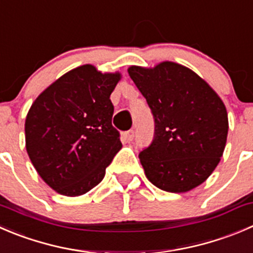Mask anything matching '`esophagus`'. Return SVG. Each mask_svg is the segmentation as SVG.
I'll use <instances>...</instances> for the list:
<instances>
[{
	"instance_id": "esophagus-1",
	"label": "esophagus",
	"mask_w": 253,
	"mask_h": 253,
	"mask_svg": "<svg viewBox=\"0 0 253 253\" xmlns=\"http://www.w3.org/2000/svg\"><path fill=\"white\" fill-rule=\"evenodd\" d=\"M125 138H126V141H128V142L133 141V138H134V131H133V129H129V131H127L126 133H125Z\"/></svg>"
}]
</instances>
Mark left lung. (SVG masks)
I'll return each mask as SVG.
<instances>
[{"mask_svg":"<svg viewBox=\"0 0 253 253\" xmlns=\"http://www.w3.org/2000/svg\"><path fill=\"white\" fill-rule=\"evenodd\" d=\"M128 74L154 119L153 141L138 156L148 180L169 193L204 183L226 144L229 120L222 100L199 75L173 61L131 67Z\"/></svg>","mask_w":253,"mask_h":253,"instance_id":"8db88e82","label":"left lung"}]
</instances>
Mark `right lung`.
I'll return each instance as SVG.
<instances>
[{"label":"right lung","instance_id":"add662e5","mask_svg":"<svg viewBox=\"0 0 253 253\" xmlns=\"http://www.w3.org/2000/svg\"><path fill=\"white\" fill-rule=\"evenodd\" d=\"M120 79V73L102 74L94 65H82L32 104L24 125L27 153L59 194L78 197L91 190L121 149L110 100Z\"/></svg>","mask_w":253,"mask_h":253}]
</instances>
